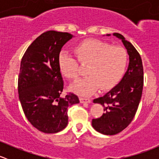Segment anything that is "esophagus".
<instances>
[{"label":"esophagus","instance_id":"34e87169","mask_svg":"<svg viewBox=\"0 0 159 159\" xmlns=\"http://www.w3.org/2000/svg\"><path fill=\"white\" fill-rule=\"evenodd\" d=\"M80 102L81 103H90L91 100L89 98H80Z\"/></svg>","mask_w":159,"mask_h":159}]
</instances>
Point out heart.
Returning <instances> with one entry per match:
<instances>
[{
    "instance_id": "heart-1",
    "label": "heart",
    "mask_w": 159,
    "mask_h": 159,
    "mask_svg": "<svg viewBox=\"0 0 159 159\" xmlns=\"http://www.w3.org/2000/svg\"><path fill=\"white\" fill-rule=\"evenodd\" d=\"M74 51L77 60L68 53L58 55V67L66 78L77 80L81 75L79 63L87 66V78L71 86V90L81 96L95 92L99 88L106 90L119 81L128 64V53L120 46H111L105 41L89 38L78 43Z\"/></svg>"
}]
</instances>
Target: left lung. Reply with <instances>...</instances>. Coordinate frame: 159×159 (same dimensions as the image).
Masks as SVG:
<instances>
[{
  "instance_id": "1",
  "label": "left lung",
  "mask_w": 159,
  "mask_h": 159,
  "mask_svg": "<svg viewBox=\"0 0 159 159\" xmlns=\"http://www.w3.org/2000/svg\"><path fill=\"white\" fill-rule=\"evenodd\" d=\"M113 35L121 39L127 49L129 65L119 84L93 101L104 107L105 113L92 119L91 124L96 131L107 135L118 134L129 125L139 108L144 84L143 65L139 53L121 34Z\"/></svg>"
}]
</instances>
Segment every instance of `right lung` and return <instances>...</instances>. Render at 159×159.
<instances>
[{"label": "right lung", "mask_w": 159, "mask_h": 159, "mask_svg": "<svg viewBox=\"0 0 159 159\" xmlns=\"http://www.w3.org/2000/svg\"><path fill=\"white\" fill-rule=\"evenodd\" d=\"M68 32L48 30L28 48L20 61L18 94L28 121L40 131L57 133L68 125V108L79 103L73 93L62 97L64 81L58 55L72 38Z\"/></svg>", "instance_id": "1"}]
</instances>
